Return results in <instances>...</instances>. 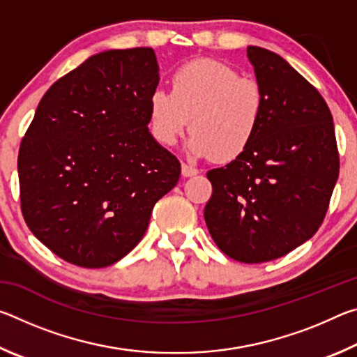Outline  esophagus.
Wrapping results in <instances>:
<instances>
[{"instance_id": "1", "label": "esophagus", "mask_w": 357, "mask_h": 357, "mask_svg": "<svg viewBox=\"0 0 357 357\" xmlns=\"http://www.w3.org/2000/svg\"><path fill=\"white\" fill-rule=\"evenodd\" d=\"M181 170H183V176H195V174H198V168L192 167V165H187V164H183V167H181Z\"/></svg>"}]
</instances>
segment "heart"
I'll list each match as a JSON object with an SVG mask.
<instances>
[{
  "label": "heart",
  "mask_w": 357,
  "mask_h": 357,
  "mask_svg": "<svg viewBox=\"0 0 357 357\" xmlns=\"http://www.w3.org/2000/svg\"><path fill=\"white\" fill-rule=\"evenodd\" d=\"M263 86L252 77L214 59H193L173 72L172 93L149 96V126L157 142L173 146L185 129L197 157L238 159L250 146L264 118Z\"/></svg>",
  "instance_id": "heart-1"
}]
</instances>
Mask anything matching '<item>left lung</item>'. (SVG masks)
Returning <instances> with one entry per match:
<instances>
[{
    "label": "left lung",
    "instance_id": "left-lung-1",
    "mask_svg": "<svg viewBox=\"0 0 357 357\" xmlns=\"http://www.w3.org/2000/svg\"><path fill=\"white\" fill-rule=\"evenodd\" d=\"M247 56L264 91V118L244 154L208 172L204 220L225 255L253 264L287 255L318 231L340 162L318 89L274 52L250 45Z\"/></svg>",
    "mask_w": 357,
    "mask_h": 357
}]
</instances>
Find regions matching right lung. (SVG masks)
<instances>
[{"label":"right lung","mask_w":357,"mask_h":357,"mask_svg":"<svg viewBox=\"0 0 357 357\" xmlns=\"http://www.w3.org/2000/svg\"><path fill=\"white\" fill-rule=\"evenodd\" d=\"M159 84L153 48L108 50L59 78L40 99L19 151L22 214L64 261L105 268L146 233L181 164L148 129Z\"/></svg>","instance_id":"right-lung-1"}]
</instances>
